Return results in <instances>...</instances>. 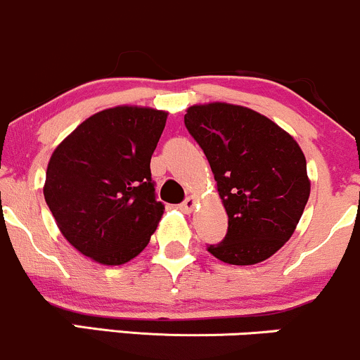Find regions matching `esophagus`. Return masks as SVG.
<instances>
[{
  "mask_svg": "<svg viewBox=\"0 0 360 360\" xmlns=\"http://www.w3.org/2000/svg\"><path fill=\"white\" fill-rule=\"evenodd\" d=\"M195 204H197V200L193 199V197H187V199H185V200L181 202V204L179 205V209H180L181 212L188 214V212L193 211V207H195Z\"/></svg>",
  "mask_w": 360,
  "mask_h": 360,
  "instance_id": "34e87169",
  "label": "esophagus"
}]
</instances>
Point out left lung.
Returning a JSON list of instances; mask_svg holds the SVG:
<instances>
[{"label":"left lung","instance_id":"left-lung-1","mask_svg":"<svg viewBox=\"0 0 360 360\" xmlns=\"http://www.w3.org/2000/svg\"><path fill=\"white\" fill-rule=\"evenodd\" d=\"M185 127L211 165L228 212L224 240L207 250L233 265L267 260L292 236L309 199L300 144L240 105H193Z\"/></svg>","mask_w":360,"mask_h":360}]
</instances>
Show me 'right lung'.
Returning <instances> with one entry per match:
<instances>
[{"label":"right lung","mask_w":360,"mask_h":360,"mask_svg":"<svg viewBox=\"0 0 360 360\" xmlns=\"http://www.w3.org/2000/svg\"><path fill=\"white\" fill-rule=\"evenodd\" d=\"M165 122L167 112L108 108L52 153L44 197L63 236L83 255L122 265L148 246L165 209L149 168Z\"/></svg>","instance_id":"obj_1"}]
</instances>
